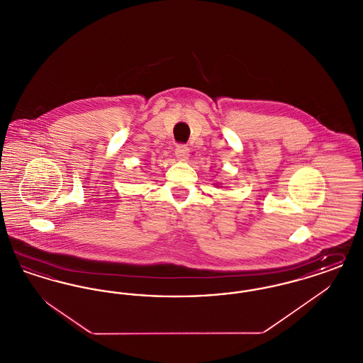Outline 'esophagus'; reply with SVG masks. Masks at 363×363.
Wrapping results in <instances>:
<instances>
[{
  "instance_id": "esophagus-1",
  "label": "esophagus",
  "mask_w": 363,
  "mask_h": 363,
  "mask_svg": "<svg viewBox=\"0 0 363 363\" xmlns=\"http://www.w3.org/2000/svg\"><path fill=\"white\" fill-rule=\"evenodd\" d=\"M175 156H177V159L181 160V162L188 160V157H189V148H188L186 145H182V144L177 145V148H175Z\"/></svg>"
}]
</instances>
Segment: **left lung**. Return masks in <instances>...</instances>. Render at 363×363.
I'll return each mask as SVG.
<instances>
[{
  "mask_svg": "<svg viewBox=\"0 0 363 363\" xmlns=\"http://www.w3.org/2000/svg\"><path fill=\"white\" fill-rule=\"evenodd\" d=\"M215 185H216V186H218V184H215Z\"/></svg>",
  "mask_w": 363,
  "mask_h": 363,
  "instance_id": "left-lung-1",
  "label": "left lung"
}]
</instances>
